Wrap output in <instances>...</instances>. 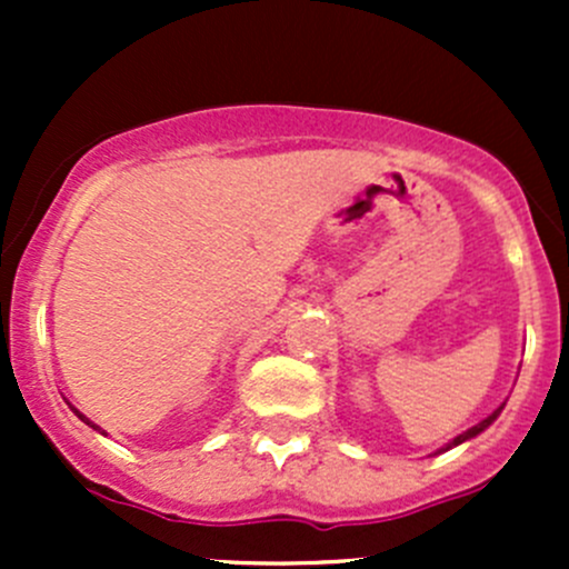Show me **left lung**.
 Masks as SVG:
<instances>
[{"instance_id": "8db88e82", "label": "left lung", "mask_w": 569, "mask_h": 569, "mask_svg": "<svg viewBox=\"0 0 569 569\" xmlns=\"http://www.w3.org/2000/svg\"><path fill=\"white\" fill-rule=\"evenodd\" d=\"M501 410H503V405H501V407H496V410H492V412H490V416H487V418H481V421H479V423H473V427H470V429H465V432H460V435H457V438H455V440H449V443H446V446H443V449H438V451H435V455H440V451H449V449H455V446H460V443H465V440H470V438H476V435H481V432H485V429H487V427H490V423H492V421H496V418H498V416H501Z\"/></svg>"}]
</instances>
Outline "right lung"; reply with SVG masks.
I'll list each match as a JSON object with an SVG mask.
<instances>
[{"label":"right lung","mask_w":569,"mask_h":569,"mask_svg":"<svg viewBox=\"0 0 569 569\" xmlns=\"http://www.w3.org/2000/svg\"><path fill=\"white\" fill-rule=\"evenodd\" d=\"M71 410H73V412H77V416H79V418H82V421H84V423H88V427H93V429H96V432L107 435V432H104V429H101V427H99V423H93V421H90V418H88V416H84V412H79V410H77V407H73V405H71Z\"/></svg>","instance_id":"1"}]
</instances>
